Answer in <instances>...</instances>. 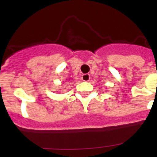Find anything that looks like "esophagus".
Instances as JSON below:
<instances>
[{"label": "esophagus", "mask_w": 157, "mask_h": 157, "mask_svg": "<svg viewBox=\"0 0 157 157\" xmlns=\"http://www.w3.org/2000/svg\"><path fill=\"white\" fill-rule=\"evenodd\" d=\"M90 79V75L89 74H84L82 75V80L84 82H88Z\"/></svg>", "instance_id": "1"}]
</instances>
